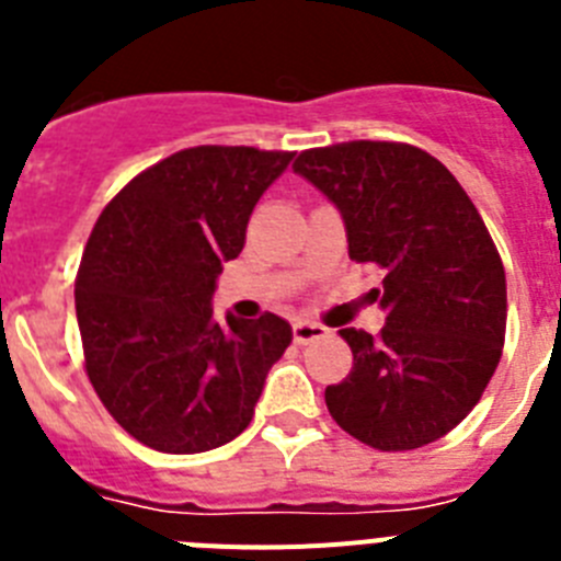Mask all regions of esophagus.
<instances>
[{
    "instance_id": "1",
    "label": "esophagus",
    "mask_w": 561,
    "mask_h": 561,
    "mask_svg": "<svg viewBox=\"0 0 561 561\" xmlns=\"http://www.w3.org/2000/svg\"><path fill=\"white\" fill-rule=\"evenodd\" d=\"M291 334H295L297 345H306V342L325 336L329 331H325V325L311 323V320H295V325H291Z\"/></svg>"
}]
</instances>
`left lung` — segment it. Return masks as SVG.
<instances>
[{
  "label": "left lung",
  "mask_w": 561,
  "mask_h": 561,
  "mask_svg": "<svg viewBox=\"0 0 561 561\" xmlns=\"http://www.w3.org/2000/svg\"><path fill=\"white\" fill-rule=\"evenodd\" d=\"M295 173L340 210L348 255L381 270L379 336L342 329L354 368L325 388L334 421L381 453L433 444L483 396L505 340V272L453 173L404 142L311 148Z\"/></svg>",
  "instance_id": "left-lung-1"
}]
</instances>
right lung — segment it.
Returning <instances> with one entry per match:
<instances>
[{
    "label": "right lung",
    "mask_w": 561,
    "mask_h": 561,
    "mask_svg": "<svg viewBox=\"0 0 561 561\" xmlns=\"http://www.w3.org/2000/svg\"><path fill=\"white\" fill-rule=\"evenodd\" d=\"M289 151L199 146L134 176L89 236L76 280L87 374L128 435L171 455L225 447L250 427L284 317L213 320L221 266Z\"/></svg>",
    "instance_id": "1"
}]
</instances>
